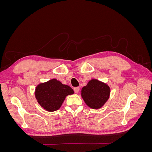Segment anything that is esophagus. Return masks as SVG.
<instances>
[{
	"label": "esophagus",
	"mask_w": 152,
	"mask_h": 152,
	"mask_svg": "<svg viewBox=\"0 0 152 152\" xmlns=\"http://www.w3.org/2000/svg\"><path fill=\"white\" fill-rule=\"evenodd\" d=\"M73 90H74V92L75 93H78L79 92V90H80V88L79 87H74V89H73Z\"/></svg>",
	"instance_id": "esophagus-1"
}]
</instances>
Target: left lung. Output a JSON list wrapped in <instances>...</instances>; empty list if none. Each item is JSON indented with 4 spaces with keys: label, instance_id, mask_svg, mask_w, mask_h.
Listing matches in <instances>:
<instances>
[{
    "label": "left lung",
    "instance_id": "1",
    "mask_svg": "<svg viewBox=\"0 0 152 152\" xmlns=\"http://www.w3.org/2000/svg\"><path fill=\"white\" fill-rule=\"evenodd\" d=\"M110 88L108 84L93 79L82 87L81 96L85 103L91 108L99 109L110 98Z\"/></svg>",
    "mask_w": 152,
    "mask_h": 152
}]
</instances>
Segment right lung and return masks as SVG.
<instances>
[{"label":"right lung","mask_w":152,"mask_h":152,"mask_svg":"<svg viewBox=\"0 0 152 152\" xmlns=\"http://www.w3.org/2000/svg\"><path fill=\"white\" fill-rule=\"evenodd\" d=\"M74 93L70 86L53 79L37 86L35 96L40 107L48 112L59 110L67 96Z\"/></svg>","instance_id":"right-lung-1"}]
</instances>
